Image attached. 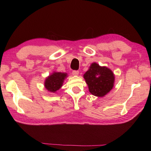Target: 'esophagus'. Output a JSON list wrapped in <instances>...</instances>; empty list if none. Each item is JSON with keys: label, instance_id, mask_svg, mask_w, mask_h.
Segmentation results:
<instances>
[{"label": "esophagus", "instance_id": "34e87169", "mask_svg": "<svg viewBox=\"0 0 151 151\" xmlns=\"http://www.w3.org/2000/svg\"><path fill=\"white\" fill-rule=\"evenodd\" d=\"M72 73H73V75L74 76H77V75H78L79 71H78V70H73V71L72 72Z\"/></svg>", "mask_w": 151, "mask_h": 151}]
</instances>
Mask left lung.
<instances>
[{
  "mask_svg": "<svg viewBox=\"0 0 151 151\" xmlns=\"http://www.w3.org/2000/svg\"><path fill=\"white\" fill-rule=\"evenodd\" d=\"M89 91L96 97H102L113 88L115 76L111 70L106 67H101L93 63L84 75Z\"/></svg>",
  "mask_w": 151,
  "mask_h": 151,
  "instance_id": "1",
  "label": "left lung"
}]
</instances>
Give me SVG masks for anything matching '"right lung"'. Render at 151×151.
I'll return each instance as SVG.
<instances>
[{
    "mask_svg": "<svg viewBox=\"0 0 151 151\" xmlns=\"http://www.w3.org/2000/svg\"><path fill=\"white\" fill-rule=\"evenodd\" d=\"M67 77V73L54 72L45 81V88L51 93H55L61 88L64 80Z\"/></svg>",
    "mask_w": 151,
    "mask_h": 151,
    "instance_id": "obj_1",
    "label": "right lung"
}]
</instances>
